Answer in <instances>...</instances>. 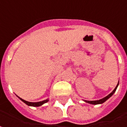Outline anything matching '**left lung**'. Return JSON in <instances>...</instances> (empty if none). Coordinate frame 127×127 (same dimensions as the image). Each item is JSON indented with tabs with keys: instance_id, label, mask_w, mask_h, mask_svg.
Returning <instances> with one entry per match:
<instances>
[{
	"instance_id": "left-lung-1",
	"label": "left lung",
	"mask_w": 127,
	"mask_h": 127,
	"mask_svg": "<svg viewBox=\"0 0 127 127\" xmlns=\"http://www.w3.org/2000/svg\"><path fill=\"white\" fill-rule=\"evenodd\" d=\"M118 85H119V82H118V85L116 86V87L115 88V89H114V90H113V91H112L109 95H108L106 97H105L101 99H99V100H95V101H87V100H86L85 102H87V103H89V104H95H95H102V103H104V102H106L108 99L110 98L112 95H113V93L115 92V91H116V89H117V88H118Z\"/></svg>"
}]
</instances>
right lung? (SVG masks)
I'll use <instances>...</instances> for the list:
<instances>
[{
    "instance_id": "obj_1",
    "label": "right lung",
    "mask_w": 127,
    "mask_h": 127,
    "mask_svg": "<svg viewBox=\"0 0 127 127\" xmlns=\"http://www.w3.org/2000/svg\"><path fill=\"white\" fill-rule=\"evenodd\" d=\"M20 99L23 101V102L25 103L28 106H41L43 105V104H45L46 102H48V99H45V100H43V101H41V102H28V101H25L24 99H21V97H19Z\"/></svg>"
}]
</instances>
